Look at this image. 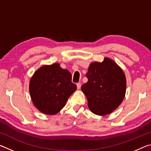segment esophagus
<instances>
[{"mask_svg": "<svg viewBox=\"0 0 151 151\" xmlns=\"http://www.w3.org/2000/svg\"><path fill=\"white\" fill-rule=\"evenodd\" d=\"M76 86H77V88L78 89H80L81 87V84L80 83H78L77 84H76Z\"/></svg>", "mask_w": 151, "mask_h": 151, "instance_id": "34e87169", "label": "esophagus"}]
</instances>
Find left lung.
Listing matches in <instances>:
<instances>
[{
	"label": "left lung",
	"mask_w": 151,
	"mask_h": 151,
	"mask_svg": "<svg viewBox=\"0 0 151 151\" xmlns=\"http://www.w3.org/2000/svg\"><path fill=\"white\" fill-rule=\"evenodd\" d=\"M86 76L88 82L81 90L94 114L106 115L118 108L124 98L127 81L123 71L113 60L105 58L102 63H91Z\"/></svg>",
	"instance_id": "8db88e82"
}]
</instances>
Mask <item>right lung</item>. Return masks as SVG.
<instances>
[{
  "label": "right lung",
  "mask_w": 151,
  "mask_h": 151,
  "mask_svg": "<svg viewBox=\"0 0 151 151\" xmlns=\"http://www.w3.org/2000/svg\"><path fill=\"white\" fill-rule=\"evenodd\" d=\"M69 71L58 63L45 65L36 71L30 79L29 91L35 106L46 114L59 112L76 90Z\"/></svg>",
  "instance_id": "obj_1"
}]
</instances>
